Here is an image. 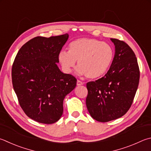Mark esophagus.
<instances>
[{
	"label": "esophagus",
	"instance_id": "1",
	"mask_svg": "<svg viewBox=\"0 0 151 151\" xmlns=\"http://www.w3.org/2000/svg\"><path fill=\"white\" fill-rule=\"evenodd\" d=\"M83 84L84 83H83V82L81 81H79V80H78L77 82H76V85H77V86H81V85H83Z\"/></svg>",
	"mask_w": 151,
	"mask_h": 151
}]
</instances>
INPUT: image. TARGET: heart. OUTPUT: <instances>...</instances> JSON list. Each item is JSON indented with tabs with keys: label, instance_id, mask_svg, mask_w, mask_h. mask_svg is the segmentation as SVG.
<instances>
[{
	"label": "heart",
	"instance_id": "obj_1",
	"mask_svg": "<svg viewBox=\"0 0 151 151\" xmlns=\"http://www.w3.org/2000/svg\"><path fill=\"white\" fill-rule=\"evenodd\" d=\"M114 49L108 43L94 38H79L59 52L58 59L65 73H70L78 61L76 73L96 79L108 71L113 61Z\"/></svg>",
	"mask_w": 151,
	"mask_h": 151
}]
</instances>
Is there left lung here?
Masks as SVG:
<instances>
[{"label":"left lung","mask_w":151,"mask_h":151,"mask_svg":"<svg viewBox=\"0 0 151 151\" xmlns=\"http://www.w3.org/2000/svg\"><path fill=\"white\" fill-rule=\"evenodd\" d=\"M115 55L105 76L86 84V104L92 118L108 122L122 117L130 108L140 73L133 51L123 41L111 38Z\"/></svg>","instance_id":"obj_1"}]
</instances>
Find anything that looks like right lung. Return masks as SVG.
I'll use <instances>...</instances> for the list:
<instances>
[{
	"instance_id": "right-lung-1",
	"label": "right lung",
	"mask_w": 151,
	"mask_h": 151,
	"mask_svg": "<svg viewBox=\"0 0 151 151\" xmlns=\"http://www.w3.org/2000/svg\"><path fill=\"white\" fill-rule=\"evenodd\" d=\"M68 34L35 37L18 51L12 68L13 88L29 118L54 123L63 112V100L76 87V79L57 66L58 55Z\"/></svg>"
}]
</instances>
